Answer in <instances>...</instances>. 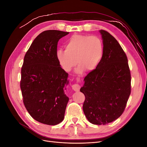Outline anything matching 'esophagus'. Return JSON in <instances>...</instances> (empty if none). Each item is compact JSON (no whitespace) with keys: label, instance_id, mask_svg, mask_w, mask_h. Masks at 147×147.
I'll return each instance as SVG.
<instances>
[{"label":"esophagus","instance_id":"esophagus-1","mask_svg":"<svg viewBox=\"0 0 147 147\" xmlns=\"http://www.w3.org/2000/svg\"><path fill=\"white\" fill-rule=\"evenodd\" d=\"M77 80H78V82H79L78 79ZM72 88L75 91H79L80 89V86L79 84H77H77H74L72 86Z\"/></svg>","mask_w":147,"mask_h":147}]
</instances>
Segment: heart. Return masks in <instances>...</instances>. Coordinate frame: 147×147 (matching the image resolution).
<instances>
[{
	"label": "heart",
	"instance_id": "heart-1",
	"mask_svg": "<svg viewBox=\"0 0 147 147\" xmlns=\"http://www.w3.org/2000/svg\"><path fill=\"white\" fill-rule=\"evenodd\" d=\"M103 42L96 35H74L65 45V51L58 50L56 58L65 72H69L75 64L78 65V73L94 70L103 55Z\"/></svg>",
	"mask_w": 147,
	"mask_h": 147
}]
</instances>
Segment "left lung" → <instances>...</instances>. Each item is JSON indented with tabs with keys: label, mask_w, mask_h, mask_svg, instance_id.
Segmentation results:
<instances>
[{
	"label": "left lung",
	"mask_w": 147,
	"mask_h": 147,
	"mask_svg": "<svg viewBox=\"0 0 147 147\" xmlns=\"http://www.w3.org/2000/svg\"><path fill=\"white\" fill-rule=\"evenodd\" d=\"M103 55L97 67L84 77L80 91L85 96L83 112L91 123L108 124L118 118L131 94L127 58L119 43L107 31L100 30Z\"/></svg>",
	"instance_id": "left-lung-1"
}]
</instances>
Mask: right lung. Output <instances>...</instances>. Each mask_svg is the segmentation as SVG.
<instances>
[{
  "label": "right lung",
  "instance_id": "1",
  "mask_svg": "<svg viewBox=\"0 0 147 147\" xmlns=\"http://www.w3.org/2000/svg\"><path fill=\"white\" fill-rule=\"evenodd\" d=\"M69 32L43 31L26 52L21 68L20 88L28 113L36 121L56 125L63 121L69 97L65 86L68 74L56 58L57 42Z\"/></svg>",
  "mask_w": 147,
  "mask_h": 147
}]
</instances>
